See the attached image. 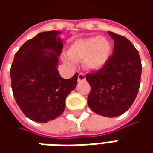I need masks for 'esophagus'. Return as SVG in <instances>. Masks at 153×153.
Segmentation results:
<instances>
[{"label":"esophagus","instance_id":"esophagus-1","mask_svg":"<svg viewBox=\"0 0 153 153\" xmlns=\"http://www.w3.org/2000/svg\"><path fill=\"white\" fill-rule=\"evenodd\" d=\"M86 80V76L82 72H80L78 74V82H82V81H85Z\"/></svg>","mask_w":153,"mask_h":153}]
</instances>
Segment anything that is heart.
<instances>
[{
	"label": "heart",
	"instance_id": "1",
	"mask_svg": "<svg viewBox=\"0 0 153 153\" xmlns=\"http://www.w3.org/2000/svg\"><path fill=\"white\" fill-rule=\"evenodd\" d=\"M65 58L68 64L73 65L75 60L84 58L83 64L88 69H99L106 63L110 55V45L103 37L80 40L74 43Z\"/></svg>",
	"mask_w": 153,
	"mask_h": 153
}]
</instances>
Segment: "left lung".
Wrapping results in <instances>:
<instances>
[{"instance_id": "obj_1", "label": "left lung", "mask_w": 153, "mask_h": 153, "mask_svg": "<svg viewBox=\"0 0 153 153\" xmlns=\"http://www.w3.org/2000/svg\"><path fill=\"white\" fill-rule=\"evenodd\" d=\"M108 34L114 41L112 55L99 71L86 75L91 87L88 105L97 114L115 117L130 108L137 96L142 65L138 50L129 40Z\"/></svg>"}]
</instances>
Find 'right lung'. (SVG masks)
<instances>
[{
  "instance_id": "right-lung-1",
  "label": "right lung",
  "mask_w": 153,
  "mask_h": 153,
  "mask_svg": "<svg viewBox=\"0 0 153 153\" xmlns=\"http://www.w3.org/2000/svg\"><path fill=\"white\" fill-rule=\"evenodd\" d=\"M59 31H46L27 41L15 53L10 74L15 100L28 118L48 123L63 113L65 99L78 74L64 79L57 69L63 48ZM52 50V52L48 51Z\"/></svg>"
}]
</instances>
